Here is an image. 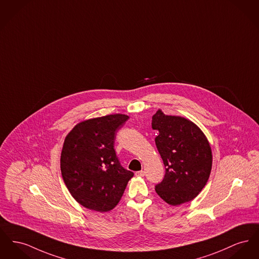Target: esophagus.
<instances>
[{
  "mask_svg": "<svg viewBox=\"0 0 259 259\" xmlns=\"http://www.w3.org/2000/svg\"><path fill=\"white\" fill-rule=\"evenodd\" d=\"M135 174H136V176H138V177H144L145 176V172L143 170L137 171Z\"/></svg>",
  "mask_w": 259,
  "mask_h": 259,
  "instance_id": "1",
  "label": "esophagus"
}]
</instances>
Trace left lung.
<instances>
[{
  "instance_id": "left-lung-1",
  "label": "left lung",
  "mask_w": 259,
  "mask_h": 259,
  "mask_svg": "<svg viewBox=\"0 0 259 259\" xmlns=\"http://www.w3.org/2000/svg\"><path fill=\"white\" fill-rule=\"evenodd\" d=\"M152 127L158 131L155 145L165 166L155 192L171 205L194 199L206 185L212 166L205 135L194 122L166 115L160 109L152 116Z\"/></svg>"
}]
</instances>
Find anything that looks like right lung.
<instances>
[{
	"instance_id": "obj_1",
	"label": "right lung",
	"mask_w": 259,
	"mask_h": 259,
	"mask_svg": "<svg viewBox=\"0 0 259 259\" xmlns=\"http://www.w3.org/2000/svg\"><path fill=\"white\" fill-rule=\"evenodd\" d=\"M125 114H109L78 123L65 137L61 155L62 179L84 207L100 212L116 206L134 176L123 168L114 151Z\"/></svg>"
}]
</instances>
